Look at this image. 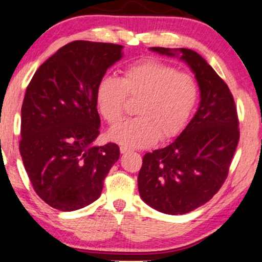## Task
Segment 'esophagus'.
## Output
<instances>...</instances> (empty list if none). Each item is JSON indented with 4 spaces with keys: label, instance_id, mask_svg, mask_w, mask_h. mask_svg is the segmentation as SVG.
Instances as JSON below:
<instances>
[{
    "label": "esophagus",
    "instance_id": "esophagus-1",
    "mask_svg": "<svg viewBox=\"0 0 262 262\" xmlns=\"http://www.w3.org/2000/svg\"><path fill=\"white\" fill-rule=\"evenodd\" d=\"M128 151H130V149L126 148V146H124V145L120 146V152H121V154H126V152H128Z\"/></svg>",
    "mask_w": 262,
    "mask_h": 262
}]
</instances>
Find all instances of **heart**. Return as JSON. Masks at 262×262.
<instances>
[{"label":"heart","instance_id":"b5f03b06","mask_svg":"<svg viewBox=\"0 0 262 262\" xmlns=\"http://www.w3.org/2000/svg\"><path fill=\"white\" fill-rule=\"evenodd\" d=\"M141 98L137 118L110 131V138L126 148H143L157 139L174 137L184 130L199 96L198 83L191 75L157 60H145L124 70L121 78L103 76L96 87L98 108L107 123L123 118L125 101Z\"/></svg>","mask_w":262,"mask_h":262}]
</instances>
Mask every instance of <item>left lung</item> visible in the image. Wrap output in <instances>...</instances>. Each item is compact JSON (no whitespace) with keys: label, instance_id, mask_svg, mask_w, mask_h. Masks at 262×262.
Here are the masks:
<instances>
[{"label":"left lung","instance_id":"8db88e82","mask_svg":"<svg viewBox=\"0 0 262 262\" xmlns=\"http://www.w3.org/2000/svg\"><path fill=\"white\" fill-rule=\"evenodd\" d=\"M150 50L178 57L191 68L200 102L175 141L143 157L138 191L152 209L185 214L209 202L227 179L239 139L237 112L227 83L199 53L189 49Z\"/></svg>","mask_w":262,"mask_h":262}]
</instances>
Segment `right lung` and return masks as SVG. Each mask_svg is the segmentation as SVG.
I'll use <instances>...</instances> for the list:
<instances>
[{
	"mask_svg": "<svg viewBox=\"0 0 262 262\" xmlns=\"http://www.w3.org/2000/svg\"><path fill=\"white\" fill-rule=\"evenodd\" d=\"M121 57V45L69 42L38 68L26 89L20 154L35 193L57 210L75 211L95 202L119 159L114 143L95 145L96 87Z\"/></svg>",
	"mask_w": 262,
	"mask_h": 262,
	"instance_id": "obj_1",
	"label": "right lung"
}]
</instances>
